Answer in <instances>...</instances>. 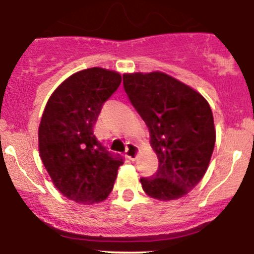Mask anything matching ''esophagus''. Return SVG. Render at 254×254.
<instances>
[{
  "mask_svg": "<svg viewBox=\"0 0 254 254\" xmlns=\"http://www.w3.org/2000/svg\"><path fill=\"white\" fill-rule=\"evenodd\" d=\"M137 155H138V148H137L135 144L127 145V150H125V156L129 160H131V161H133L137 157Z\"/></svg>",
  "mask_w": 254,
  "mask_h": 254,
  "instance_id": "obj_1",
  "label": "esophagus"
}]
</instances>
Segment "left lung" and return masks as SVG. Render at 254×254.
<instances>
[{
  "label": "left lung",
  "instance_id": "1",
  "mask_svg": "<svg viewBox=\"0 0 254 254\" xmlns=\"http://www.w3.org/2000/svg\"><path fill=\"white\" fill-rule=\"evenodd\" d=\"M123 84L159 159L156 173L141 178L142 188L159 200L185 196L202 180L214 151L216 131L208 101L161 71L124 74Z\"/></svg>",
  "mask_w": 254,
  "mask_h": 254
}]
</instances>
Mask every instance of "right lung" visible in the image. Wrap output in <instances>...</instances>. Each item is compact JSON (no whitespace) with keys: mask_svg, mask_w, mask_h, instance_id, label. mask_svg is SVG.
<instances>
[{"mask_svg":"<svg viewBox=\"0 0 254 254\" xmlns=\"http://www.w3.org/2000/svg\"><path fill=\"white\" fill-rule=\"evenodd\" d=\"M122 82L119 72L84 69L63 81L48 100L38 130L39 154L57 190L81 204L100 203L115 185L121 155L94 135L103 105Z\"/></svg>","mask_w":254,"mask_h":254,"instance_id":"right-lung-1","label":"right lung"}]
</instances>
